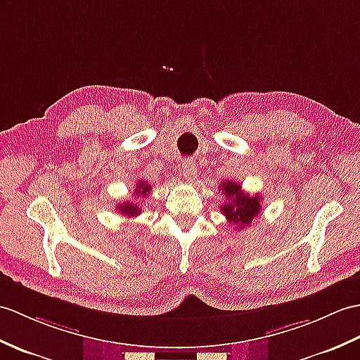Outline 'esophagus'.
I'll return each mask as SVG.
<instances>
[{"mask_svg":"<svg viewBox=\"0 0 360 360\" xmlns=\"http://www.w3.org/2000/svg\"><path fill=\"white\" fill-rule=\"evenodd\" d=\"M181 173H182L184 179L193 182L196 179V176H198V174H196V164L191 161V160L184 161L182 167H181Z\"/></svg>","mask_w":360,"mask_h":360,"instance_id":"34e87169","label":"esophagus"}]
</instances>
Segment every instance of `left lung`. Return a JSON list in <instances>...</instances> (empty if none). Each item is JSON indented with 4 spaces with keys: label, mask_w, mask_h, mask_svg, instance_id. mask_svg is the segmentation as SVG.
I'll use <instances>...</instances> for the list:
<instances>
[{
    "label": "left lung",
    "mask_w": 360,
    "mask_h": 360,
    "mask_svg": "<svg viewBox=\"0 0 360 360\" xmlns=\"http://www.w3.org/2000/svg\"><path fill=\"white\" fill-rule=\"evenodd\" d=\"M225 202L221 207V213L231 225H236V230H244L261 213V195L250 196L240 188L239 184L233 181H224L221 184Z\"/></svg>",
    "instance_id": "1"
}]
</instances>
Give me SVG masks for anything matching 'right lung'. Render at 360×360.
<instances>
[{"instance_id": "obj_1", "label": "right lung", "mask_w": 360, "mask_h": 360, "mask_svg": "<svg viewBox=\"0 0 360 360\" xmlns=\"http://www.w3.org/2000/svg\"><path fill=\"white\" fill-rule=\"evenodd\" d=\"M150 191H152V184H147L146 181H139L136 184L135 193H136L138 198L139 196L144 198L146 195L150 193ZM116 212H120L121 214L131 218V216H138L141 213V207L136 202H122V204H118V207H116Z\"/></svg>"}]
</instances>
